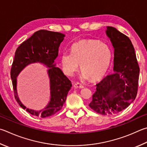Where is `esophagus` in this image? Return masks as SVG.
Returning a JSON list of instances; mask_svg holds the SVG:
<instances>
[{
  "mask_svg": "<svg viewBox=\"0 0 147 147\" xmlns=\"http://www.w3.org/2000/svg\"><path fill=\"white\" fill-rule=\"evenodd\" d=\"M74 87L76 88V89H83L84 88V85L80 84V83L77 82L74 85Z\"/></svg>",
  "mask_w": 147,
  "mask_h": 147,
  "instance_id": "34e87169",
  "label": "esophagus"
}]
</instances>
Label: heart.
Masks as SVG:
<instances>
[{
    "label": "heart",
    "mask_w": 147,
    "mask_h": 147,
    "mask_svg": "<svg viewBox=\"0 0 147 147\" xmlns=\"http://www.w3.org/2000/svg\"><path fill=\"white\" fill-rule=\"evenodd\" d=\"M111 57V48L107 44L96 40H82L73 45L71 53H63L61 63L68 75L78 71L80 64L83 78L97 80L107 71Z\"/></svg>",
    "instance_id": "1"
}]
</instances>
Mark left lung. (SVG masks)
<instances>
[{
  "label": "left lung",
  "mask_w": 147,
  "mask_h": 147,
  "mask_svg": "<svg viewBox=\"0 0 147 147\" xmlns=\"http://www.w3.org/2000/svg\"><path fill=\"white\" fill-rule=\"evenodd\" d=\"M106 33L114 48V73L96 84L89 106L101 115H113L124 110L135 100L140 67L129 37L113 27H107Z\"/></svg>",
  "instance_id": "left-lung-1"
}]
</instances>
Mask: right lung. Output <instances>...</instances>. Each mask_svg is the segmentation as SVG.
Wrapping results in <instances>:
<instances>
[{"mask_svg":"<svg viewBox=\"0 0 147 147\" xmlns=\"http://www.w3.org/2000/svg\"><path fill=\"white\" fill-rule=\"evenodd\" d=\"M64 36V34L58 32L39 30L23 42L16 50L11 68L15 98L21 107L32 115L44 118L57 114L62 109L72 86L69 79L54 64L58 55V47ZM36 61L43 63L50 67L48 74L50 78L51 101L46 108L40 111L26 108L18 99L16 89V77L18 73L26 65Z\"/></svg>","mask_w":147,"mask_h":147,"instance_id":"add662e5","label":"right lung"}]
</instances>
